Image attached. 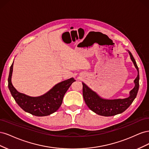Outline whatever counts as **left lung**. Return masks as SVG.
Wrapping results in <instances>:
<instances>
[{
	"label": "left lung",
	"mask_w": 149,
	"mask_h": 149,
	"mask_svg": "<svg viewBox=\"0 0 149 149\" xmlns=\"http://www.w3.org/2000/svg\"><path fill=\"white\" fill-rule=\"evenodd\" d=\"M127 52L138 72L137 78L134 81L135 86L129 92V96L128 97L114 100L104 99L89 88L85 83H82L84 100L89 109L98 115L107 117L120 114L127 109L136 97L139 88V68L132 53L129 50Z\"/></svg>",
	"instance_id": "8db88e82"
}]
</instances>
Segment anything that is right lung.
Masks as SVG:
<instances>
[{
    "mask_svg": "<svg viewBox=\"0 0 149 149\" xmlns=\"http://www.w3.org/2000/svg\"><path fill=\"white\" fill-rule=\"evenodd\" d=\"M13 62L10 68L8 87L15 101L22 109L36 116H47L56 112L61 106L66 92L75 80L71 78L56 84L43 95L31 97L19 93L12 83Z\"/></svg>",
    "mask_w": 149,
    "mask_h": 149,
    "instance_id": "right-lung-1",
    "label": "right lung"
}]
</instances>
